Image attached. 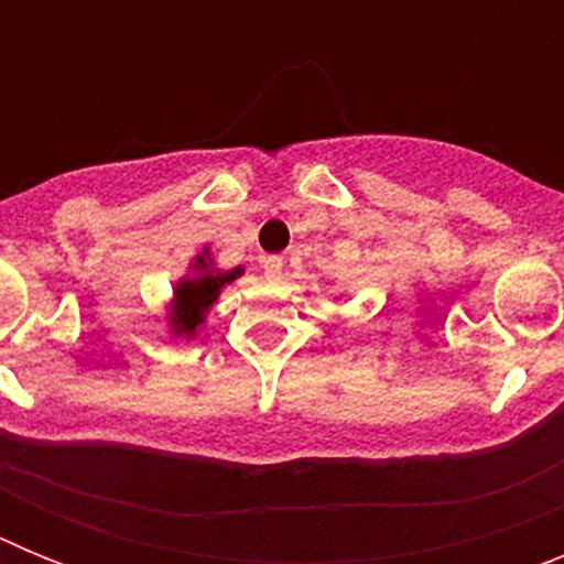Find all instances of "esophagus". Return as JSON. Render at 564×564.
I'll list each match as a JSON object with an SVG mask.
<instances>
[{
    "label": "esophagus",
    "instance_id": "1",
    "mask_svg": "<svg viewBox=\"0 0 564 564\" xmlns=\"http://www.w3.org/2000/svg\"><path fill=\"white\" fill-rule=\"evenodd\" d=\"M282 268H285L282 257H265V259H262V271H265L268 282H276V279H282Z\"/></svg>",
    "mask_w": 564,
    "mask_h": 564
}]
</instances>
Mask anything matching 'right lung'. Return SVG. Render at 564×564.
<instances>
[{
	"label": "right lung",
	"mask_w": 564,
	"mask_h": 564,
	"mask_svg": "<svg viewBox=\"0 0 564 564\" xmlns=\"http://www.w3.org/2000/svg\"><path fill=\"white\" fill-rule=\"evenodd\" d=\"M237 276H242V268H234V271H217L208 257V248H203V253H197L192 262V273L183 276L177 285H174L172 305H169V325H172V336H197V327L206 322V313L212 311V305L217 302L223 288L228 282H234Z\"/></svg>",
	"instance_id": "obj_1"
}]
</instances>
